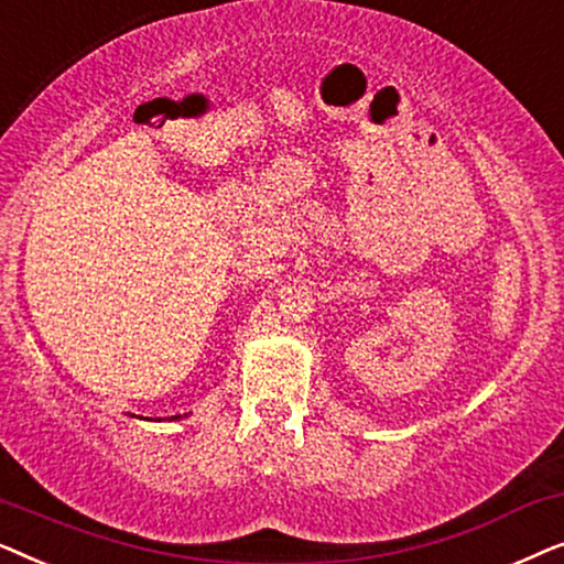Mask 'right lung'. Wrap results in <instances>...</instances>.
<instances>
[{
    "instance_id": "obj_1",
    "label": "right lung",
    "mask_w": 564,
    "mask_h": 564,
    "mask_svg": "<svg viewBox=\"0 0 564 564\" xmlns=\"http://www.w3.org/2000/svg\"><path fill=\"white\" fill-rule=\"evenodd\" d=\"M174 419H180V415H174Z\"/></svg>"
}]
</instances>
